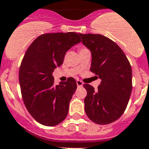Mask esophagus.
I'll list each match as a JSON object with an SVG mask.
<instances>
[{"instance_id": "obj_1", "label": "esophagus", "mask_w": 149, "mask_h": 149, "mask_svg": "<svg viewBox=\"0 0 149 149\" xmlns=\"http://www.w3.org/2000/svg\"><path fill=\"white\" fill-rule=\"evenodd\" d=\"M76 84H77V86H78V87H82V85H83L82 82H81L80 80H77V81H76Z\"/></svg>"}]
</instances>
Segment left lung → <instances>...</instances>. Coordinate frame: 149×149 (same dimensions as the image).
<instances>
[{"label": "left lung", "mask_w": 149, "mask_h": 149, "mask_svg": "<svg viewBox=\"0 0 149 149\" xmlns=\"http://www.w3.org/2000/svg\"><path fill=\"white\" fill-rule=\"evenodd\" d=\"M91 52L90 70L101 79L97 90L84 84L87 91L85 110L91 121L108 125L118 119L126 109L132 91V69L124 52L101 34L79 33Z\"/></svg>", "instance_id": "obj_1"}]
</instances>
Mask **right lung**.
Segmentation results:
<instances>
[{
    "label": "right lung",
    "mask_w": 149,
    "mask_h": 149,
    "mask_svg": "<svg viewBox=\"0 0 149 149\" xmlns=\"http://www.w3.org/2000/svg\"><path fill=\"white\" fill-rule=\"evenodd\" d=\"M81 42L78 33H44L33 41L22 59L19 83L23 101L31 116L45 126H55L66 118L77 85L72 77L54 85L52 73L65 54Z\"/></svg>",
    "instance_id": "add662e5"
}]
</instances>
